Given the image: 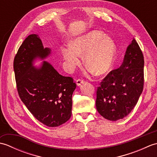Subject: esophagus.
I'll use <instances>...</instances> for the list:
<instances>
[{"label": "esophagus", "instance_id": "1", "mask_svg": "<svg viewBox=\"0 0 157 157\" xmlns=\"http://www.w3.org/2000/svg\"><path fill=\"white\" fill-rule=\"evenodd\" d=\"M84 83H85V81L84 80V79H77V80H76V84L78 85V86H81L82 84H84Z\"/></svg>", "mask_w": 157, "mask_h": 157}]
</instances>
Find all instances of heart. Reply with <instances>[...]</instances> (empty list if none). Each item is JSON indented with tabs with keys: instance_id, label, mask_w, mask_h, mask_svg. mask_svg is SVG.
I'll list each match as a JSON object with an SVG mask.
<instances>
[{
	"instance_id": "heart-1",
	"label": "heart",
	"mask_w": 157,
	"mask_h": 157,
	"mask_svg": "<svg viewBox=\"0 0 157 157\" xmlns=\"http://www.w3.org/2000/svg\"><path fill=\"white\" fill-rule=\"evenodd\" d=\"M61 51L69 69L79 65L81 56L84 54V65L96 75H102L112 69L117 49L111 38L101 31L92 30L75 38L71 45L63 46Z\"/></svg>"
}]
</instances>
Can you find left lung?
<instances>
[{
  "instance_id": "8db88e82",
  "label": "left lung",
  "mask_w": 157,
  "mask_h": 157,
  "mask_svg": "<svg viewBox=\"0 0 157 157\" xmlns=\"http://www.w3.org/2000/svg\"><path fill=\"white\" fill-rule=\"evenodd\" d=\"M144 55L133 38L122 65L110 71L97 88L96 106L103 117L117 121L132 111L144 88Z\"/></svg>"
}]
</instances>
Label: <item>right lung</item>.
Listing matches in <instances>:
<instances>
[{
    "instance_id": "1",
    "label": "right lung",
    "mask_w": 157,
    "mask_h": 157,
    "mask_svg": "<svg viewBox=\"0 0 157 157\" xmlns=\"http://www.w3.org/2000/svg\"><path fill=\"white\" fill-rule=\"evenodd\" d=\"M50 53L38 34L29 35L18 49L13 69L21 101L36 119L53 128L71 117L76 84L72 78L60 75L48 62L44 61L40 68L33 66L36 58L44 59Z\"/></svg>"
}]
</instances>
